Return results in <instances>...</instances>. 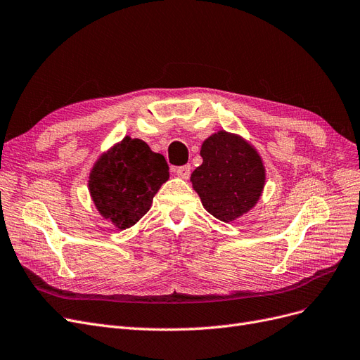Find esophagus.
Returning a JSON list of instances; mask_svg holds the SVG:
<instances>
[{
  "instance_id": "esophagus-1",
  "label": "esophagus",
  "mask_w": 360,
  "mask_h": 360,
  "mask_svg": "<svg viewBox=\"0 0 360 360\" xmlns=\"http://www.w3.org/2000/svg\"><path fill=\"white\" fill-rule=\"evenodd\" d=\"M190 173H191V166L190 165H185V166H181V167L176 169V175L181 179H188Z\"/></svg>"
}]
</instances>
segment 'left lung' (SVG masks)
Instances as JSON below:
<instances>
[{
    "label": "left lung",
    "instance_id": "8db88e82",
    "mask_svg": "<svg viewBox=\"0 0 360 360\" xmlns=\"http://www.w3.org/2000/svg\"><path fill=\"white\" fill-rule=\"evenodd\" d=\"M203 163L191 184L203 207L222 222L243 217L262 195L265 166L252 143L236 133L218 130L203 141Z\"/></svg>",
    "mask_w": 360,
    "mask_h": 360
}]
</instances>
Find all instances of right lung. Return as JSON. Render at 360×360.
<instances>
[{
  "label": "right lung",
  "instance_id": "add662e5",
  "mask_svg": "<svg viewBox=\"0 0 360 360\" xmlns=\"http://www.w3.org/2000/svg\"><path fill=\"white\" fill-rule=\"evenodd\" d=\"M169 179V166L148 143L124 136L99 155L89 173V193L103 219L115 229L135 225L153 205L160 187Z\"/></svg>",
  "mask_w": 360,
  "mask_h": 360
}]
</instances>
